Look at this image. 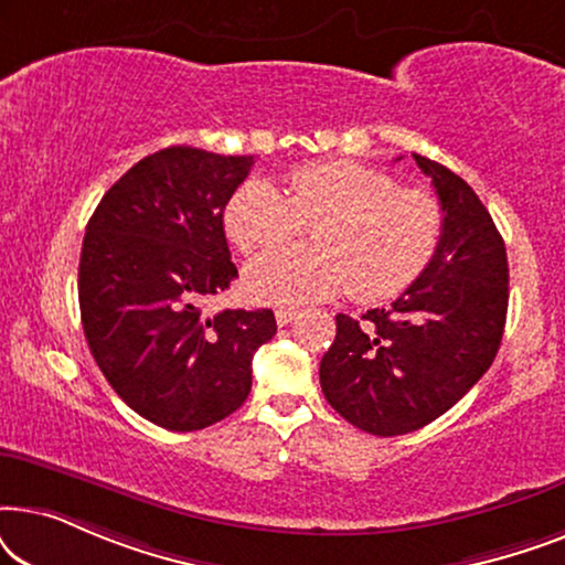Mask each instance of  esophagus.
I'll return each instance as SVG.
<instances>
[{"instance_id":"34e87169","label":"esophagus","mask_w":565,"mask_h":565,"mask_svg":"<svg viewBox=\"0 0 565 565\" xmlns=\"http://www.w3.org/2000/svg\"><path fill=\"white\" fill-rule=\"evenodd\" d=\"M300 316V311L298 308H277L275 311V319H277V323H280V327H288V323H292Z\"/></svg>"}]
</instances>
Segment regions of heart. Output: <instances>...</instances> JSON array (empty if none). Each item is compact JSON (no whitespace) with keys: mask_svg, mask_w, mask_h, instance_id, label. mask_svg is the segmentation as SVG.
<instances>
[{"mask_svg":"<svg viewBox=\"0 0 565 565\" xmlns=\"http://www.w3.org/2000/svg\"><path fill=\"white\" fill-rule=\"evenodd\" d=\"M311 223V246L252 262L244 285L267 303H306L352 285L360 300L398 296L435 262L445 211L427 192L350 159L290 169L285 190L249 180L231 195L223 226L244 254L273 249Z\"/></svg>","mask_w":565,"mask_h":565,"instance_id":"1","label":"heart"}]
</instances>
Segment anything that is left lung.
I'll list each match as a JSON object with an SVG mask.
<instances>
[{
  "mask_svg": "<svg viewBox=\"0 0 565 565\" xmlns=\"http://www.w3.org/2000/svg\"><path fill=\"white\" fill-rule=\"evenodd\" d=\"M445 211L427 273L388 308L339 313L321 360V391L362 431L396 437L452 408L497 358L509 306L504 238L473 188L414 153Z\"/></svg>",
  "mask_w": 565,
  "mask_h": 565,
  "instance_id": "8db88e82",
  "label": "left lung"
}]
</instances>
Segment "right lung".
I'll list each match as a JSON object with an SVG mask.
<instances>
[{"label": "right lung", "instance_id": "1", "mask_svg": "<svg viewBox=\"0 0 565 565\" xmlns=\"http://www.w3.org/2000/svg\"><path fill=\"white\" fill-rule=\"evenodd\" d=\"M254 157L169 146L128 169L87 223L79 311L113 391L157 427L195 431L252 391V358L275 337L269 308L207 316L238 277L223 211Z\"/></svg>", "mask_w": 565, "mask_h": 565}]
</instances>
